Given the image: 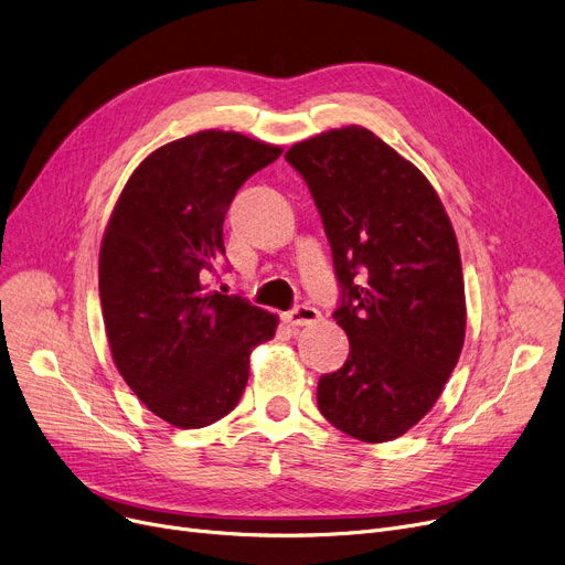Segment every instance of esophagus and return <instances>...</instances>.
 <instances>
[{
    "label": "esophagus",
    "mask_w": 565,
    "mask_h": 565,
    "mask_svg": "<svg viewBox=\"0 0 565 565\" xmlns=\"http://www.w3.org/2000/svg\"><path fill=\"white\" fill-rule=\"evenodd\" d=\"M316 320H320V311L309 305H300L284 313V322L290 324V328H305V324H313Z\"/></svg>",
    "instance_id": "34e87169"
}]
</instances>
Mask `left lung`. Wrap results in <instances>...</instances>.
I'll list each match as a JSON object with an SVG mask.
<instances>
[{
	"instance_id": "obj_1",
	"label": "left lung",
	"mask_w": 565,
	"mask_h": 565,
	"mask_svg": "<svg viewBox=\"0 0 565 565\" xmlns=\"http://www.w3.org/2000/svg\"><path fill=\"white\" fill-rule=\"evenodd\" d=\"M341 284L345 364L318 380L322 417L369 444L417 426L465 343V281L451 220L428 178L362 126L298 141Z\"/></svg>"
}]
</instances>
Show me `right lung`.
<instances>
[{
	"instance_id": "obj_1",
	"label": "right lung",
	"mask_w": 565,
	"mask_h": 565,
	"mask_svg": "<svg viewBox=\"0 0 565 565\" xmlns=\"http://www.w3.org/2000/svg\"><path fill=\"white\" fill-rule=\"evenodd\" d=\"M281 148L201 130L160 146L128 178L100 245V305L118 373L175 428L220 422L241 401L252 350L279 318L203 284L224 256V217Z\"/></svg>"
}]
</instances>
